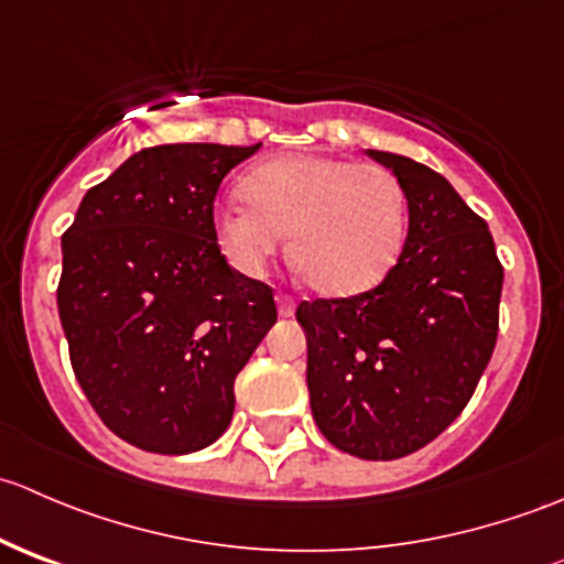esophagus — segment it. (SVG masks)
<instances>
[{"instance_id":"esophagus-1","label":"esophagus","mask_w":564,"mask_h":564,"mask_svg":"<svg viewBox=\"0 0 564 564\" xmlns=\"http://www.w3.org/2000/svg\"><path fill=\"white\" fill-rule=\"evenodd\" d=\"M275 303H278V314L283 318L294 316V300L286 297V294H275Z\"/></svg>"}]
</instances>
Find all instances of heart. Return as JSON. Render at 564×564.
<instances>
[{"label":"heart","mask_w":564,"mask_h":564,"mask_svg":"<svg viewBox=\"0 0 564 564\" xmlns=\"http://www.w3.org/2000/svg\"><path fill=\"white\" fill-rule=\"evenodd\" d=\"M248 202L215 207L220 250L242 275L267 270L289 235V253L308 283L333 297L377 286L406 237V202L395 174L371 163L283 155L242 182Z\"/></svg>","instance_id":"1"}]
</instances>
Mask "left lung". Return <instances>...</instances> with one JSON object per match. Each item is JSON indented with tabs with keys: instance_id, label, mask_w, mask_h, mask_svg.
Masks as SVG:
<instances>
[{
	"instance_id": "left-lung-1",
	"label": "left lung",
	"mask_w": 564,
	"mask_h": 564,
	"mask_svg": "<svg viewBox=\"0 0 564 564\" xmlns=\"http://www.w3.org/2000/svg\"><path fill=\"white\" fill-rule=\"evenodd\" d=\"M409 207L395 267L371 292L300 303L311 412L329 445L366 460L420 451L464 412L499 329L505 270L480 215L434 169L368 150Z\"/></svg>"
}]
</instances>
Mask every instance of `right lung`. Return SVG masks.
<instances>
[{
  "mask_svg": "<svg viewBox=\"0 0 564 564\" xmlns=\"http://www.w3.org/2000/svg\"><path fill=\"white\" fill-rule=\"evenodd\" d=\"M253 147L163 144L82 198L62 237V329L84 395L130 445L185 456L235 414V379L275 324L272 289L220 253L213 204Z\"/></svg>",
  "mask_w": 564,
  "mask_h": 564,
  "instance_id": "1",
  "label": "right lung"
}]
</instances>
